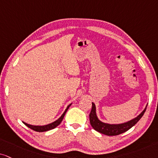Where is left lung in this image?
Returning <instances> with one entry per match:
<instances>
[{"label":"left lung","instance_id":"obj_1","mask_svg":"<svg viewBox=\"0 0 158 158\" xmlns=\"http://www.w3.org/2000/svg\"><path fill=\"white\" fill-rule=\"evenodd\" d=\"M147 107V105L146 106L143 111L139 116H137L135 118H133V119L128 121V122L120 124H109L105 123V122L99 119L97 115L96 106H95L94 102H92V108H91V113L89 114V119H90L91 125L95 130H97L99 133L104 134V135L109 136L119 135V134L123 133L124 132L127 131L128 130H130L131 127H133L141 119L143 115L144 114Z\"/></svg>","mask_w":158,"mask_h":158}]
</instances>
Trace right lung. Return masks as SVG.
Segmentation results:
<instances>
[{
  "instance_id": "obj_1",
  "label": "right lung",
  "mask_w": 158,
  "mask_h": 158,
  "mask_svg": "<svg viewBox=\"0 0 158 158\" xmlns=\"http://www.w3.org/2000/svg\"><path fill=\"white\" fill-rule=\"evenodd\" d=\"M71 105H72V103L71 104H69V106L67 107V108L65 109V110H64L63 114H62L57 120H56L55 122H52V123L46 124V125H32V124H29L28 123H26V122H23V124H25V125L28 127L31 128V129H32L33 130H34V131H36V132H45V131H48V130H52L61 124V122H62V120H63L64 116H65L66 112L67 111V110L69 109V108Z\"/></svg>"
}]
</instances>
